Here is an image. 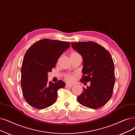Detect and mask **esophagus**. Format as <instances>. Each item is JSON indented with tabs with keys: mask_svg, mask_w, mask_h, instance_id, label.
Returning <instances> with one entry per match:
<instances>
[{
	"mask_svg": "<svg viewBox=\"0 0 135 135\" xmlns=\"http://www.w3.org/2000/svg\"><path fill=\"white\" fill-rule=\"evenodd\" d=\"M72 86H73V85H72V84H68V83H67V84H66V88H68V87L71 88V87H72Z\"/></svg>",
	"mask_w": 135,
	"mask_h": 135,
	"instance_id": "esophagus-1",
	"label": "esophagus"
}]
</instances>
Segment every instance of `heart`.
Returning a JSON list of instances; mask_svg holds the SVG:
<instances>
[{
    "mask_svg": "<svg viewBox=\"0 0 135 135\" xmlns=\"http://www.w3.org/2000/svg\"><path fill=\"white\" fill-rule=\"evenodd\" d=\"M75 54H77L76 53H73L71 55H75ZM65 79L68 81L69 82V83H72V82H73L74 80V78L73 77V75H70V74H68V75H66L65 76Z\"/></svg>",
    "mask_w": 135,
    "mask_h": 135,
    "instance_id": "heart-1",
    "label": "heart"
}]
</instances>
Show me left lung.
I'll return each instance as SVG.
<instances>
[{
  "mask_svg": "<svg viewBox=\"0 0 135 135\" xmlns=\"http://www.w3.org/2000/svg\"><path fill=\"white\" fill-rule=\"evenodd\" d=\"M72 47L83 58L81 82H90L83 88L78 102L90 109H98L110 100L115 84L114 64L109 52L92 41L72 42Z\"/></svg>",
  "mask_w": 135,
  "mask_h": 135,
  "instance_id": "8db88e82",
  "label": "left lung"
}]
</instances>
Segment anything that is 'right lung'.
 <instances>
[{"instance_id": "1", "label": "right lung", "mask_w": 135, "mask_h": 135, "mask_svg": "<svg viewBox=\"0 0 135 135\" xmlns=\"http://www.w3.org/2000/svg\"><path fill=\"white\" fill-rule=\"evenodd\" d=\"M70 47V43L47 38L33 44L26 52L21 67V85L26 102L31 107L44 109L53 105L57 98V90L65 86L58 80L48 81V73L61 55Z\"/></svg>"}]
</instances>
